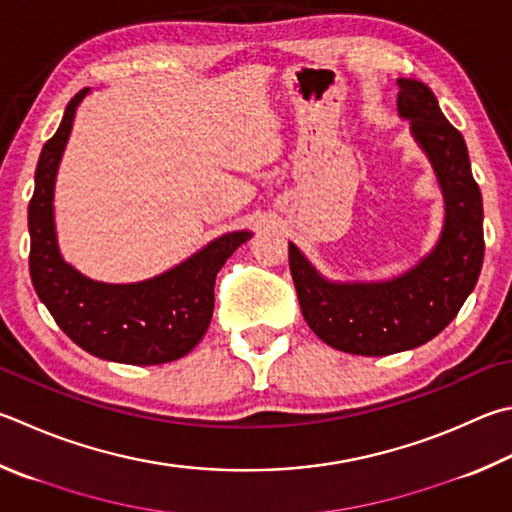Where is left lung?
<instances>
[{"label": "left lung", "mask_w": 512, "mask_h": 512, "mask_svg": "<svg viewBox=\"0 0 512 512\" xmlns=\"http://www.w3.org/2000/svg\"><path fill=\"white\" fill-rule=\"evenodd\" d=\"M398 116L430 161L443 194V228L430 253L378 282L324 277L293 241L288 266L306 324L329 347L356 356L416 349L457 318L483 264V203L463 136L443 116L432 89L398 78Z\"/></svg>", "instance_id": "8db88e82"}]
</instances>
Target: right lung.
Returning a JSON list of instances; mask_svg holds the SVG:
<instances>
[{"label":"right lung","instance_id":"obj_1","mask_svg":"<svg viewBox=\"0 0 512 512\" xmlns=\"http://www.w3.org/2000/svg\"><path fill=\"white\" fill-rule=\"evenodd\" d=\"M87 89L73 96L62 123L42 147L29 203L31 282L58 327L91 356L123 365H163L199 345L215 311V277L250 230L226 232L181 264L143 282L91 280L60 253L55 230V176Z\"/></svg>","mask_w":512,"mask_h":512}]
</instances>
